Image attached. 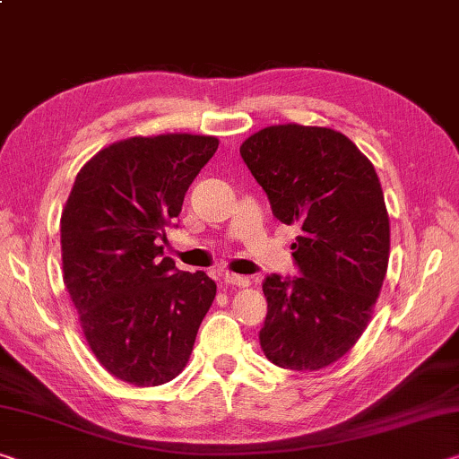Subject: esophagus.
Returning <instances> with one entry per match:
<instances>
[{"instance_id":"esophagus-1","label":"esophagus","mask_w":459,"mask_h":459,"mask_svg":"<svg viewBox=\"0 0 459 459\" xmlns=\"http://www.w3.org/2000/svg\"><path fill=\"white\" fill-rule=\"evenodd\" d=\"M222 278H224V283H227V286H235V288H247L251 283V280L245 278V275H237V273H230V272L224 273Z\"/></svg>"}]
</instances>
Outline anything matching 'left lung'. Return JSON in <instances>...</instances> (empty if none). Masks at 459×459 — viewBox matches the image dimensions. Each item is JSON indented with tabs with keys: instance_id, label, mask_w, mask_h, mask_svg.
<instances>
[{
	"instance_id": "1",
	"label": "left lung",
	"mask_w": 459,
	"mask_h": 459,
	"mask_svg": "<svg viewBox=\"0 0 459 459\" xmlns=\"http://www.w3.org/2000/svg\"><path fill=\"white\" fill-rule=\"evenodd\" d=\"M241 157L272 212L296 224L300 278L267 275L265 358L316 372L351 349L372 318L390 257V218L369 159L325 126L275 125L251 134Z\"/></svg>"
}]
</instances>
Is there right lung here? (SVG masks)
I'll return each mask as SVG.
<instances>
[{
	"label": "right lung",
	"instance_id": "1",
	"mask_svg": "<svg viewBox=\"0 0 459 459\" xmlns=\"http://www.w3.org/2000/svg\"><path fill=\"white\" fill-rule=\"evenodd\" d=\"M218 149L216 136H130L77 173L61 216L63 281L87 345L114 377L161 386L181 374L216 283L163 257L165 227Z\"/></svg>",
	"mask_w": 459,
	"mask_h": 459
}]
</instances>
